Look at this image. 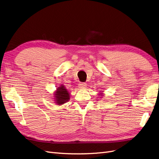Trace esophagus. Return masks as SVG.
<instances>
[{"mask_svg": "<svg viewBox=\"0 0 159 159\" xmlns=\"http://www.w3.org/2000/svg\"><path fill=\"white\" fill-rule=\"evenodd\" d=\"M86 87H87V85H86V84L85 83H81L79 84V88L80 89H84Z\"/></svg>", "mask_w": 159, "mask_h": 159, "instance_id": "obj_1", "label": "esophagus"}]
</instances>
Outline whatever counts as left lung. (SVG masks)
<instances>
[{"mask_svg": "<svg viewBox=\"0 0 159 159\" xmlns=\"http://www.w3.org/2000/svg\"><path fill=\"white\" fill-rule=\"evenodd\" d=\"M102 92H103V91H102V92H101V93L99 94V95H100V96H101L100 98H102V96H103V93Z\"/></svg>", "mask_w": 159, "mask_h": 159, "instance_id": "obj_1", "label": "left lung"}]
</instances>
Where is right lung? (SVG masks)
Here are the masks:
<instances>
[{
    "label": "right lung",
    "instance_id": "obj_1",
    "mask_svg": "<svg viewBox=\"0 0 159 159\" xmlns=\"http://www.w3.org/2000/svg\"><path fill=\"white\" fill-rule=\"evenodd\" d=\"M70 93L64 87V85L61 84L56 88V91L54 93L55 103H56L57 105H60L68 102L70 99Z\"/></svg>",
    "mask_w": 159,
    "mask_h": 159
}]
</instances>
